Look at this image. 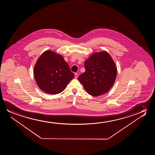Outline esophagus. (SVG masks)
Masks as SVG:
<instances>
[{"label": "esophagus", "instance_id": "34e87169", "mask_svg": "<svg viewBox=\"0 0 155 155\" xmlns=\"http://www.w3.org/2000/svg\"><path fill=\"white\" fill-rule=\"evenodd\" d=\"M78 77V74H77V73H75V74H74V78L76 79Z\"/></svg>", "mask_w": 155, "mask_h": 155}]
</instances>
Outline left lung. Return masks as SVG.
<instances>
[{
  "label": "left lung",
  "instance_id": "left-lung-1",
  "mask_svg": "<svg viewBox=\"0 0 155 155\" xmlns=\"http://www.w3.org/2000/svg\"><path fill=\"white\" fill-rule=\"evenodd\" d=\"M84 64L85 72L78 79L87 93L94 96L107 93L117 75V66L109 53L106 51L94 53Z\"/></svg>",
  "mask_w": 155,
  "mask_h": 155
}]
</instances>
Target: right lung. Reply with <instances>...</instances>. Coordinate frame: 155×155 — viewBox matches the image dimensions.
I'll use <instances>...</instances> for the list:
<instances>
[{"label": "right lung", "mask_w": 155, "mask_h": 155, "mask_svg": "<svg viewBox=\"0 0 155 155\" xmlns=\"http://www.w3.org/2000/svg\"><path fill=\"white\" fill-rule=\"evenodd\" d=\"M34 76L38 87L52 95L63 91L74 77L64 57L51 50L45 51L37 60Z\"/></svg>", "instance_id": "1"}]
</instances>
